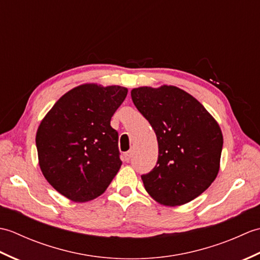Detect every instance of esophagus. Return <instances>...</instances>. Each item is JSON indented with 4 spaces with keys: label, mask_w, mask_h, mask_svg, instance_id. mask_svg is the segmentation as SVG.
Masks as SVG:
<instances>
[{
    "label": "esophagus",
    "mask_w": 260,
    "mask_h": 260,
    "mask_svg": "<svg viewBox=\"0 0 260 260\" xmlns=\"http://www.w3.org/2000/svg\"><path fill=\"white\" fill-rule=\"evenodd\" d=\"M132 155H133V153H132V151L126 152V153L124 154V158H125V161H126V162H129V159H131V157H132Z\"/></svg>",
    "instance_id": "34e87169"
}]
</instances>
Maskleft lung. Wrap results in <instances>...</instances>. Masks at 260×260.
Masks as SVG:
<instances>
[{"instance_id": "left-lung-1", "label": "left lung", "mask_w": 260, "mask_h": 260, "mask_svg": "<svg viewBox=\"0 0 260 260\" xmlns=\"http://www.w3.org/2000/svg\"><path fill=\"white\" fill-rule=\"evenodd\" d=\"M131 96L155 132L158 144L155 168L142 175L145 190L163 206L192 201L219 173L223 137L218 121L179 87H139Z\"/></svg>"}]
</instances>
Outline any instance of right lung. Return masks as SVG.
<instances>
[{
	"mask_svg": "<svg viewBox=\"0 0 260 260\" xmlns=\"http://www.w3.org/2000/svg\"><path fill=\"white\" fill-rule=\"evenodd\" d=\"M127 91L116 85L77 86L58 99L39 125L36 144L41 172L69 200L96 199L120 169L118 133L110 119Z\"/></svg>",
	"mask_w": 260,
	"mask_h": 260,
	"instance_id": "right-lung-1",
	"label": "right lung"
}]
</instances>
